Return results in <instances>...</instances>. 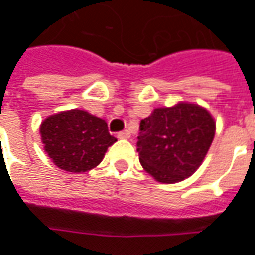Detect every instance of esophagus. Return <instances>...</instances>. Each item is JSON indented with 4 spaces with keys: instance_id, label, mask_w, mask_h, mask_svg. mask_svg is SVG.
Returning <instances> with one entry per match:
<instances>
[{
    "instance_id": "obj_1",
    "label": "esophagus",
    "mask_w": 255,
    "mask_h": 255,
    "mask_svg": "<svg viewBox=\"0 0 255 255\" xmlns=\"http://www.w3.org/2000/svg\"><path fill=\"white\" fill-rule=\"evenodd\" d=\"M129 136H131V132L128 129H124L122 132L117 133V138L119 139H129Z\"/></svg>"
}]
</instances>
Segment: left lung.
<instances>
[{"instance_id":"left-lung-1","label":"left lung","mask_w":255,"mask_h":255,"mask_svg":"<svg viewBox=\"0 0 255 255\" xmlns=\"http://www.w3.org/2000/svg\"><path fill=\"white\" fill-rule=\"evenodd\" d=\"M136 150L144 171L160 183H177L202 164L216 123L195 104L158 108L140 122Z\"/></svg>"}]
</instances>
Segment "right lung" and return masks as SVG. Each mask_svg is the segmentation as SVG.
<instances>
[{
	"instance_id": "add662e5",
	"label": "right lung",
	"mask_w": 255,
	"mask_h": 255,
	"mask_svg": "<svg viewBox=\"0 0 255 255\" xmlns=\"http://www.w3.org/2000/svg\"><path fill=\"white\" fill-rule=\"evenodd\" d=\"M45 151L63 171L87 172L100 164L109 146L117 139L108 124L86 111L61 112L41 124Z\"/></svg>"
}]
</instances>
